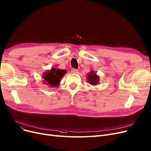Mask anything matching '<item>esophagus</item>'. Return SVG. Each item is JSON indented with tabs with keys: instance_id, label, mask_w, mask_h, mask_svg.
Segmentation results:
<instances>
[{
	"instance_id": "34e87169",
	"label": "esophagus",
	"mask_w": 151,
	"mask_h": 151,
	"mask_svg": "<svg viewBox=\"0 0 151 151\" xmlns=\"http://www.w3.org/2000/svg\"><path fill=\"white\" fill-rule=\"evenodd\" d=\"M72 73H74V74H77L78 73V70L76 69H72L71 70Z\"/></svg>"
}]
</instances>
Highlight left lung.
Segmentation results:
<instances>
[{"label":"left lung","instance_id":"1","mask_svg":"<svg viewBox=\"0 0 151 151\" xmlns=\"http://www.w3.org/2000/svg\"><path fill=\"white\" fill-rule=\"evenodd\" d=\"M87 80L91 85L96 86L98 84L99 81V77L97 76L96 72H94V71L92 70L89 72V74H87Z\"/></svg>","mask_w":151,"mask_h":151}]
</instances>
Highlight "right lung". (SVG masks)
Listing matches in <instances>:
<instances>
[{"label": "right lung", "instance_id": "right-lung-1", "mask_svg": "<svg viewBox=\"0 0 151 151\" xmlns=\"http://www.w3.org/2000/svg\"><path fill=\"white\" fill-rule=\"evenodd\" d=\"M65 73V70L52 68L48 71L45 72L43 74V81L45 84L50 87H57L59 85L60 79Z\"/></svg>", "mask_w": 151, "mask_h": 151}]
</instances>
